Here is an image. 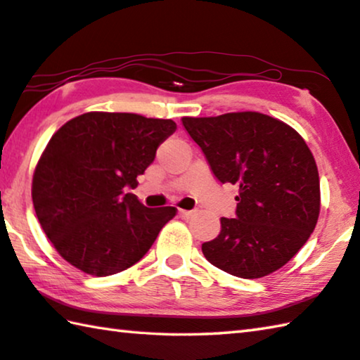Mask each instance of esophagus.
<instances>
[{
    "mask_svg": "<svg viewBox=\"0 0 360 360\" xmlns=\"http://www.w3.org/2000/svg\"><path fill=\"white\" fill-rule=\"evenodd\" d=\"M178 214H179V217L188 220V219H192V217H193L195 211H186V209H179V212H178Z\"/></svg>",
    "mask_w": 360,
    "mask_h": 360,
    "instance_id": "obj_1",
    "label": "esophagus"
}]
</instances>
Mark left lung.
Wrapping results in <instances>:
<instances>
[{
    "instance_id": "8db88e82",
    "label": "left lung",
    "mask_w": 360,
    "mask_h": 360,
    "mask_svg": "<svg viewBox=\"0 0 360 360\" xmlns=\"http://www.w3.org/2000/svg\"><path fill=\"white\" fill-rule=\"evenodd\" d=\"M221 184L239 186L236 217L201 245L209 263L240 278L280 269L309 240L319 215L316 162L288 124L257 112L182 117Z\"/></svg>"
}]
</instances>
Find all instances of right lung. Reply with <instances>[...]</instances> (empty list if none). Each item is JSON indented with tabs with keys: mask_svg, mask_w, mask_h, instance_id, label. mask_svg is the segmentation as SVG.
Returning a JSON list of instances; mask_svg holds the SVG:
<instances>
[{
	"mask_svg": "<svg viewBox=\"0 0 360 360\" xmlns=\"http://www.w3.org/2000/svg\"><path fill=\"white\" fill-rule=\"evenodd\" d=\"M174 130L172 120L91 112L51 136L32 176V205L68 263L107 277L145 257L176 207L149 209L126 192Z\"/></svg>",
	"mask_w": 360,
	"mask_h": 360,
	"instance_id": "1",
	"label": "right lung"
}]
</instances>
